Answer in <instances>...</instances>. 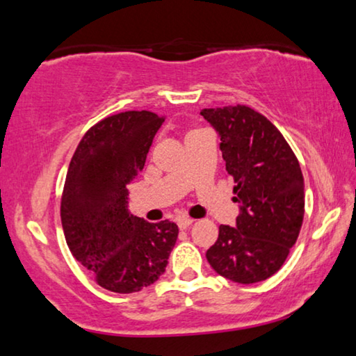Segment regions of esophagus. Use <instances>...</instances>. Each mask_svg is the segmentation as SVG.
Instances as JSON below:
<instances>
[{
	"instance_id": "obj_1",
	"label": "esophagus",
	"mask_w": 356,
	"mask_h": 356,
	"mask_svg": "<svg viewBox=\"0 0 356 356\" xmlns=\"http://www.w3.org/2000/svg\"><path fill=\"white\" fill-rule=\"evenodd\" d=\"M193 221H195V219L188 218V216H180V218H177V226L180 229H187L188 226H192Z\"/></svg>"
}]
</instances>
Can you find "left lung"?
I'll return each instance as SVG.
<instances>
[{
  "mask_svg": "<svg viewBox=\"0 0 356 356\" xmlns=\"http://www.w3.org/2000/svg\"><path fill=\"white\" fill-rule=\"evenodd\" d=\"M221 137L226 172L240 203L237 226H219L207 259L219 276L254 284L276 274L297 242L305 214L298 159L277 127L254 109L204 108Z\"/></svg>",
  "mask_w": 356,
  "mask_h": 356,
  "instance_id": "8db88e82",
  "label": "left lung"
}]
</instances>
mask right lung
Wrapping results in <instances>:
<instances>
[{
  "label": "right lung",
  "mask_w": 356,
  "mask_h": 356,
  "mask_svg": "<svg viewBox=\"0 0 356 356\" xmlns=\"http://www.w3.org/2000/svg\"><path fill=\"white\" fill-rule=\"evenodd\" d=\"M164 122L152 111L104 118L87 130L69 164L61 222L72 257L103 289L134 293L166 271L179 229L148 222L127 209L130 180L142 171Z\"/></svg>",
  "instance_id": "add662e5"
}]
</instances>
